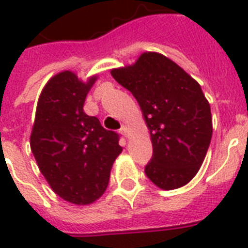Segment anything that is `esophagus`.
Returning a JSON list of instances; mask_svg holds the SVG:
<instances>
[{
  "instance_id": "34e87169",
  "label": "esophagus",
  "mask_w": 248,
  "mask_h": 248,
  "mask_svg": "<svg viewBox=\"0 0 248 248\" xmlns=\"http://www.w3.org/2000/svg\"><path fill=\"white\" fill-rule=\"evenodd\" d=\"M120 132L124 136H128V128H127V126H126V124H122V126H121V128H120Z\"/></svg>"
}]
</instances>
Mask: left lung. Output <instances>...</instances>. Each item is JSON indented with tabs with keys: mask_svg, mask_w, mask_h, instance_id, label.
Returning <instances> with one entry per match:
<instances>
[{
	"mask_svg": "<svg viewBox=\"0 0 248 248\" xmlns=\"http://www.w3.org/2000/svg\"><path fill=\"white\" fill-rule=\"evenodd\" d=\"M113 78L135 96L151 131L145 175L165 190L188 184L203 163L212 136L211 108L200 83L169 58L144 52Z\"/></svg>",
	"mask_w": 248,
	"mask_h": 248,
	"instance_id": "8db88e82",
	"label": "left lung"
}]
</instances>
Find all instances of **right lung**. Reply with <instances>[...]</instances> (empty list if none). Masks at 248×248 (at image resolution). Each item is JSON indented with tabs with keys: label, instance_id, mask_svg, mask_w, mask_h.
Segmentation results:
<instances>
[{
	"label": "right lung",
	"instance_id": "add662e5",
	"mask_svg": "<svg viewBox=\"0 0 248 248\" xmlns=\"http://www.w3.org/2000/svg\"><path fill=\"white\" fill-rule=\"evenodd\" d=\"M95 81L91 77L83 83L69 71L54 76L41 93L31 135V149L45 179L58 196L75 204L101 197L122 152L120 135L83 112Z\"/></svg>",
	"mask_w": 248,
	"mask_h": 248
}]
</instances>
